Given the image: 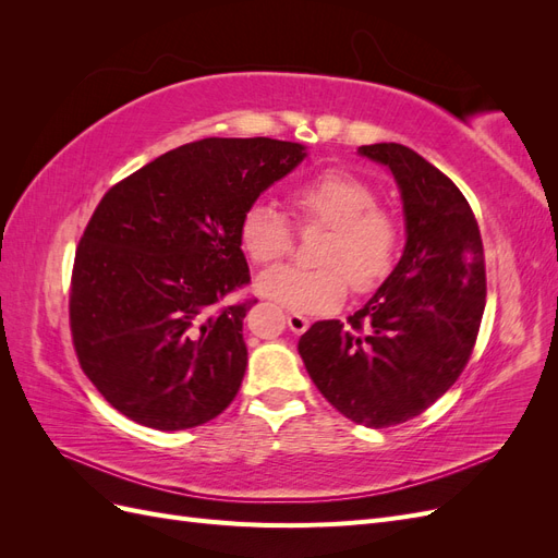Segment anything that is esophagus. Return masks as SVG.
Masks as SVG:
<instances>
[{
	"label": "esophagus",
	"mask_w": 558,
	"mask_h": 558,
	"mask_svg": "<svg viewBox=\"0 0 558 558\" xmlns=\"http://www.w3.org/2000/svg\"><path fill=\"white\" fill-rule=\"evenodd\" d=\"M286 320H289V328H291L295 335L305 332V330L310 328V318L298 314V312H289V316H286Z\"/></svg>",
	"instance_id": "1"
}]
</instances>
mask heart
Masks as SVG:
<instances>
[{"mask_svg": "<svg viewBox=\"0 0 558 558\" xmlns=\"http://www.w3.org/2000/svg\"><path fill=\"white\" fill-rule=\"evenodd\" d=\"M302 221L330 228L320 244V267L277 265L258 277V291L293 312H328L347 295L381 283L398 256L400 232L391 214L377 207V193L363 179L328 170L300 183L291 195ZM240 240L253 263H275L291 251L293 228L275 205L256 202L242 218Z\"/></svg>", "mask_w": 558, "mask_h": 558, "instance_id": "heart-1", "label": "heart"}]
</instances>
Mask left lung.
<instances>
[{
	"label": "left lung",
	"mask_w": 558,
	"mask_h": 558,
	"mask_svg": "<svg viewBox=\"0 0 558 558\" xmlns=\"http://www.w3.org/2000/svg\"><path fill=\"white\" fill-rule=\"evenodd\" d=\"M359 156L398 183L402 256L349 326L316 320L298 351L337 412L388 428L428 410L463 373L484 314V248L463 193L416 150L384 142Z\"/></svg>",
	"instance_id": "8db88e82"
}]
</instances>
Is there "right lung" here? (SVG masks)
Returning <instances> with one entry per match:
<instances>
[{
	"label": "right lung",
	"instance_id": "1",
	"mask_svg": "<svg viewBox=\"0 0 558 558\" xmlns=\"http://www.w3.org/2000/svg\"><path fill=\"white\" fill-rule=\"evenodd\" d=\"M305 158L295 142L211 137L167 150L102 197L76 248L70 324L83 373L111 408L183 430L234 400L253 302H216L251 279L244 214Z\"/></svg>",
	"mask_w": 558,
	"mask_h": 558
}]
</instances>
